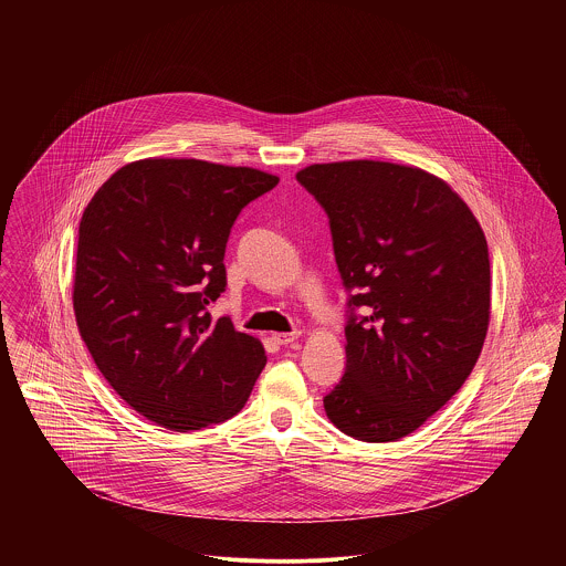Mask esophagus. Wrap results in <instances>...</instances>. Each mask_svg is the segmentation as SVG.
I'll use <instances>...</instances> for the list:
<instances>
[{"label":"esophagus","mask_w":566,"mask_h":566,"mask_svg":"<svg viewBox=\"0 0 566 566\" xmlns=\"http://www.w3.org/2000/svg\"><path fill=\"white\" fill-rule=\"evenodd\" d=\"M272 339H274L276 344H281V346H287V344H292L294 339H298V331H292V333H274Z\"/></svg>","instance_id":"34e87169"}]
</instances>
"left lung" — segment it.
Listing matches in <instances>:
<instances>
[{
  "label": "left lung",
  "instance_id": "obj_1",
  "mask_svg": "<svg viewBox=\"0 0 566 566\" xmlns=\"http://www.w3.org/2000/svg\"><path fill=\"white\" fill-rule=\"evenodd\" d=\"M296 180L328 216L348 292L346 370L324 397L326 416L355 440H399L478 364L490 321L484 231L444 180L418 167L318 163Z\"/></svg>",
  "mask_w": 566,
  "mask_h": 566
}]
</instances>
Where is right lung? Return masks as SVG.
I'll use <instances>...</instances> for the list:
<instances>
[{
  "mask_svg": "<svg viewBox=\"0 0 566 566\" xmlns=\"http://www.w3.org/2000/svg\"><path fill=\"white\" fill-rule=\"evenodd\" d=\"M279 178L252 167L144 159L82 213L74 312L113 390L148 420L193 431L235 416L265 366L261 342L211 321L243 207Z\"/></svg>",
  "mask_w": 566,
  "mask_h": 566,
  "instance_id": "add662e5",
  "label": "right lung"
}]
</instances>
